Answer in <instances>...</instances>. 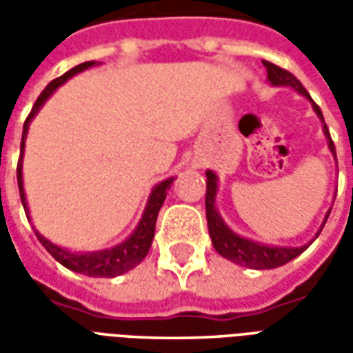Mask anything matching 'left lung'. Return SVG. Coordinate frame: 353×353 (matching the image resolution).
Here are the masks:
<instances>
[{
    "mask_svg": "<svg viewBox=\"0 0 353 353\" xmlns=\"http://www.w3.org/2000/svg\"><path fill=\"white\" fill-rule=\"evenodd\" d=\"M263 64L266 68V73H268V83L274 85V87H291L295 88L296 92L303 94L304 98H308L312 101V108L316 111V115L321 119L323 123V134H325L327 141H329V149L331 153L336 159V153H334V143L331 139V134H329V128H327L325 121H323V115H321V109L314 103V100L310 98V94L306 92V88L301 85V81L296 79L293 73H289L288 70H281L272 62H266L263 60ZM206 219H208V230H210V238H212V244H214L215 252L219 253L225 259L232 261L240 266H248V268H255V270H268V268H276V266H281L289 263L291 259L299 257L301 253L308 248L310 244H304L301 248H283V245H266L259 244V242H253V240H248L244 236H238L236 232L225 225L223 217L217 212L215 208V194H217V176H215L212 170L206 172ZM331 212H327V217H329ZM323 221V225H325ZM323 229V227H321ZM319 229V232H321ZM318 232V234H319ZM316 234V238H318Z\"/></svg>",
    "mask_w": 353,
    "mask_h": 353,
    "instance_id": "1",
    "label": "left lung"
}]
</instances>
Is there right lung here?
<instances>
[{
    "mask_svg": "<svg viewBox=\"0 0 353 353\" xmlns=\"http://www.w3.org/2000/svg\"><path fill=\"white\" fill-rule=\"evenodd\" d=\"M92 65H96V62H83V64L72 68L70 72H65L62 77L50 81L49 85H47V88L39 94V98H37V101L34 103V108L30 111L26 123H24L22 143H20V159L19 166H17V179H19L20 200H22V206L26 210L28 217H30V212H28L24 183H22V154H24V145H26L28 126L32 123V119L35 117V113L41 109L43 103L49 100L50 94L54 92L60 85H64L70 77H73V75H77V73L81 72H85V70L92 68ZM172 183H174V177H168V179H164V181H161L159 185H154V189L151 191V194H149L147 206L145 210H143V215H141V219H139L136 230H134L124 242L117 244L115 248L101 250V252L73 253L64 250V248H60V245L49 242V240L45 236H41L37 230H35V234L39 238V242L43 244V248H45L60 265H64L65 268H70L73 272L85 274V276H90V278H115V276H121V274L132 270L134 266L139 265L141 261L145 259V255L149 253V248L153 244L154 223H157V217H159V212H161L162 202L166 199V192H168L170 185Z\"/></svg>",
    "mask_w": 353,
    "mask_h": 353,
    "instance_id": "right-lung-1",
    "label": "right lung"
}]
</instances>
